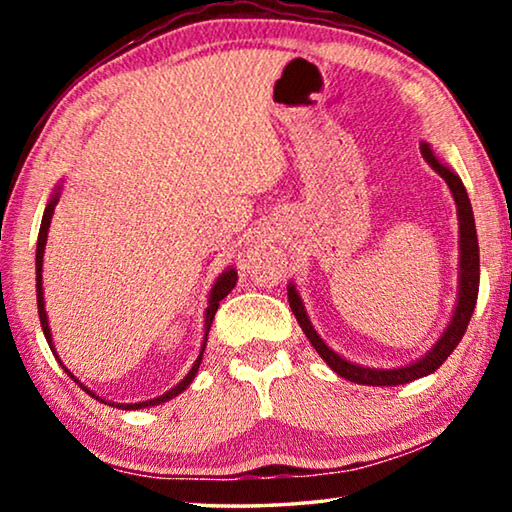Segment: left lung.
<instances>
[{"instance_id":"8db88e82","label":"left lung","mask_w":512,"mask_h":512,"mask_svg":"<svg viewBox=\"0 0 512 512\" xmlns=\"http://www.w3.org/2000/svg\"><path fill=\"white\" fill-rule=\"evenodd\" d=\"M420 151L424 155L433 169L440 173V178L445 180L449 192L454 196L456 203V214H458V293H456V307L452 320L445 327V332L440 334V339L433 343V348L427 350V354L420 359H415L406 366H397V368H370V366H361V363H352L348 359H343L341 354H336L329 345L320 339V334L311 325V320L307 316V309L302 305V298L296 289V284L289 282L287 291H289V305L293 316L302 327V332L309 339V343L314 345V350L320 354L329 368H332L336 375L354 381V384H363V386H400V384H409V381H415L420 377L431 375L433 370H438L443 366L445 359L454 352V348L461 343L463 334L467 325H470V318L474 314V305H476V296H479V239H476V225H474V214H472V205L470 198H467L465 187L461 183V178L447 167L445 162H440V158L433 153L431 146L427 142L420 144Z\"/></svg>"}]
</instances>
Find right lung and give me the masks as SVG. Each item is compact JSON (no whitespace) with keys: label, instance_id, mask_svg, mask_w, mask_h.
<instances>
[{"label":"right lung","instance_id":"obj_1","mask_svg":"<svg viewBox=\"0 0 512 512\" xmlns=\"http://www.w3.org/2000/svg\"><path fill=\"white\" fill-rule=\"evenodd\" d=\"M60 189H63V185H56L54 194H51L49 203H47V207H45V214H42V223H40V232H38V248H36V293H38V316H40L42 332H45V339H47L49 348H51V352H54V357H56V359H58V352H56L54 339H51V329H49V320H47V311H45V291H42V259H45V246H47V235H49L51 216H54V210H56V205H58V201H60ZM235 284H237V271H235V268H232V266L225 268V271H223L219 277H216L214 287H212V291H210V298H207V309H205V336H203V343H201V354H198L196 361H194V366H192V370L187 372V375L183 377V381H180V384H176L173 388H169L167 393H162V395H158V397H153V400L137 402V404H117V402H108V400H103V397H99V395L94 393V391H90L88 386L81 384V381L76 379V377L72 375V372H69V370L65 368V363H63V361L58 359V363H60V366L65 368L67 375L72 377V379L76 381V384H79V386L83 388V391L88 393L90 397H94V400H99V402H103V404L117 406V409H124V411H137V409H149V406H158V404L169 402V400H173V397H176V395L183 393L185 388L194 381L198 368H201L203 352H205V345H207V334H210V327H212V320H214L216 309H219V302H221L225 296H228V293H230L232 289H235Z\"/></svg>","mask_w":512,"mask_h":512}]
</instances>
